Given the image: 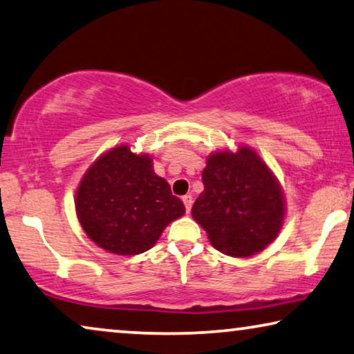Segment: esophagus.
Instances as JSON below:
<instances>
[{"instance_id":"1","label":"esophagus","mask_w":354,"mask_h":354,"mask_svg":"<svg viewBox=\"0 0 354 354\" xmlns=\"http://www.w3.org/2000/svg\"><path fill=\"white\" fill-rule=\"evenodd\" d=\"M183 203H184V207H186L187 213H191V208H192V197H191V195H184Z\"/></svg>"}]
</instances>
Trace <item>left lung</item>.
I'll list each match as a JSON object with an SVG mask.
<instances>
[{
  "label": "left lung",
  "mask_w": 354,
  "mask_h": 354,
  "mask_svg": "<svg viewBox=\"0 0 354 354\" xmlns=\"http://www.w3.org/2000/svg\"><path fill=\"white\" fill-rule=\"evenodd\" d=\"M202 181L205 189L195 200L192 218L216 250L250 257L277 239L286 200L278 178L252 147L211 152Z\"/></svg>",
  "instance_id": "left-lung-1"
}]
</instances>
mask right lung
<instances>
[{"label": "right lung", "mask_w": 354, "mask_h": 354, "mask_svg": "<svg viewBox=\"0 0 354 354\" xmlns=\"http://www.w3.org/2000/svg\"><path fill=\"white\" fill-rule=\"evenodd\" d=\"M152 165L149 154L119 145L84 173L75 198L77 221L102 250L119 256L141 254L157 243L168 224L186 213Z\"/></svg>", "instance_id": "1"}]
</instances>
